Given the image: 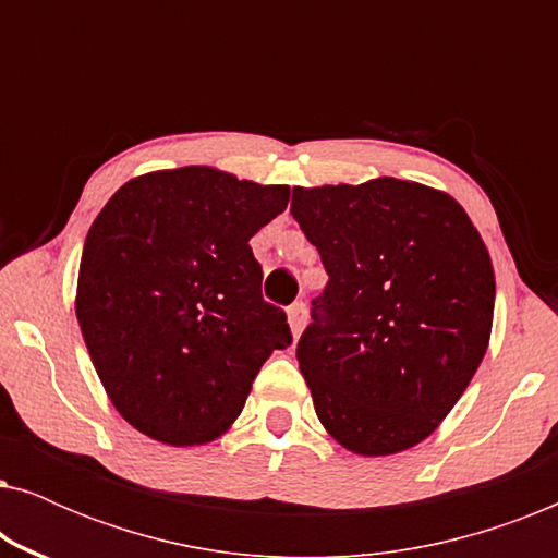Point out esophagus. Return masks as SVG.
I'll return each mask as SVG.
<instances>
[{"label":"esophagus","instance_id":"esophagus-1","mask_svg":"<svg viewBox=\"0 0 558 558\" xmlns=\"http://www.w3.org/2000/svg\"><path fill=\"white\" fill-rule=\"evenodd\" d=\"M287 319H289V330H292L294 338H300L304 325H307V304L296 302L292 307L287 310Z\"/></svg>","mask_w":558,"mask_h":558}]
</instances>
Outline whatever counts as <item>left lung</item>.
Segmentation results:
<instances>
[{
	"mask_svg": "<svg viewBox=\"0 0 558 558\" xmlns=\"http://www.w3.org/2000/svg\"><path fill=\"white\" fill-rule=\"evenodd\" d=\"M327 281L296 361L317 418L350 452L418 445L460 401L493 330L495 274L460 203L418 182L294 187Z\"/></svg>",
	"mask_w": 558,
	"mask_h": 558,
	"instance_id": "obj_1",
	"label": "left lung"
}]
</instances>
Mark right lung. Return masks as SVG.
I'll use <instances>...</instances> for the list:
<instances>
[{"instance_id":"right-lung-1","label":"right lung","mask_w":558,"mask_h":558,"mask_svg":"<svg viewBox=\"0 0 558 558\" xmlns=\"http://www.w3.org/2000/svg\"><path fill=\"white\" fill-rule=\"evenodd\" d=\"M287 203V185L180 167L129 180L96 216L75 315L106 393L136 432L172 447L218 439L266 357L292 342L248 246Z\"/></svg>"}]
</instances>
